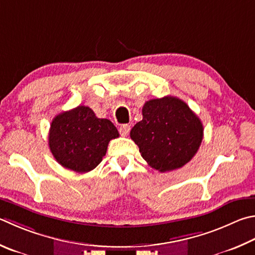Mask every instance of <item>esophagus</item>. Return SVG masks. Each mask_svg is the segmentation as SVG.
<instances>
[{
    "instance_id": "obj_1",
    "label": "esophagus",
    "mask_w": 255,
    "mask_h": 255,
    "mask_svg": "<svg viewBox=\"0 0 255 255\" xmlns=\"http://www.w3.org/2000/svg\"><path fill=\"white\" fill-rule=\"evenodd\" d=\"M129 131H130V126L129 125H122L119 128V132L122 136H127Z\"/></svg>"
}]
</instances>
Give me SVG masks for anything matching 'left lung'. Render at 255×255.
Listing matches in <instances>:
<instances>
[{"mask_svg":"<svg viewBox=\"0 0 255 255\" xmlns=\"http://www.w3.org/2000/svg\"><path fill=\"white\" fill-rule=\"evenodd\" d=\"M203 125L186 103L176 97L146 101L142 120L130 131L131 139L150 167L161 173L183 167L203 140Z\"/></svg>","mask_w":255,"mask_h":255,"instance_id":"obj_1","label":"left lung"}]
</instances>
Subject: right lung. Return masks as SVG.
<instances>
[{
    "label": "right lung",
    "instance_id": "add662e5",
    "mask_svg": "<svg viewBox=\"0 0 255 255\" xmlns=\"http://www.w3.org/2000/svg\"><path fill=\"white\" fill-rule=\"evenodd\" d=\"M117 137L119 132L110 120L96 117L89 107L78 106L53 118L49 147L64 168L88 173L101 163L109 141Z\"/></svg>",
    "mask_w": 255,
    "mask_h": 255
}]
</instances>
